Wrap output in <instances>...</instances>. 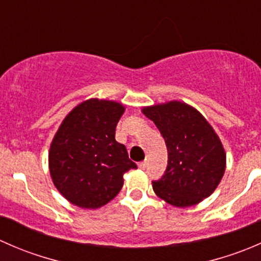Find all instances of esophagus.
<instances>
[{
	"instance_id": "1",
	"label": "esophagus",
	"mask_w": 261,
	"mask_h": 261,
	"mask_svg": "<svg viewBox=\"0 0 261 261\" xmlns=\"http://www.w3.org/2000/svg\"><path fill=\"white\" fill-rule=\"evenodd\" d=\"M146 164H147L146 162H140V163H139V164H138V167L140 168V169H145Z\"/></svg>"
}]
</instances>
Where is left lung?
Instances as JSON below:
<instances>
[{"instance_id":"left-lung-1","label":"left lung","mask_w":261,"mask_h":261,"mask_svg":"<svg viewBox=\"0 0 261 261\" xmlns=\"http://www.w3.org/2000/svg\"><path fill=\"white\" fill-rule=\"evenodd\" d=\"M141 112L156 125L168 149L167 172L152 181L155 194L179 208L201 203L226 169L225 147L215 128L198 110L177 99L144 106Z\"/></svg>"}]
</instances>
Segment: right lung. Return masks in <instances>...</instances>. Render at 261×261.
I'll use <instances>...</instances> for the list:
<instances>
[{
  "instance_id": "obj_1",
  "label": "right lung",
  "mask_w": 261,
  "mask_h": 261,
  "mask_svg": "<svg viewBox=\"0 0 261 261\" xmlns=\"http://www.w3.org/2000/svg\"><path fill=\"white\" fill-rule=\"evenodd\" d=\"M126 107L121 102L89 98L62 121L49 149V172L55 188L74 206L96 210L114 199L123 174L135 169L125 145L115 139Z\"/></svg>"
}]
</instances>
